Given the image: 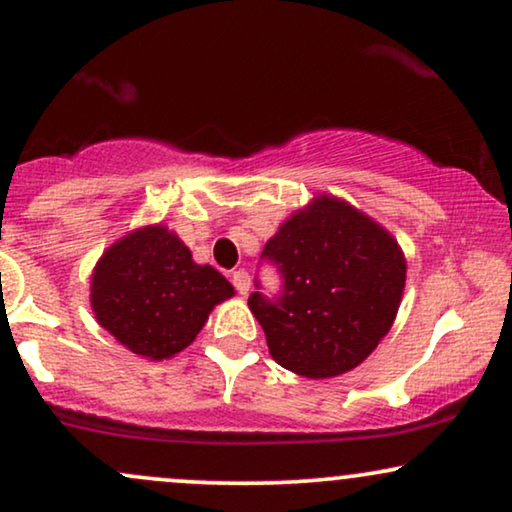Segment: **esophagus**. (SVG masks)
<instances>
[{
	"label": "esophagus",
	"mask_w": 512,
	"mask_h": 512,
	"mask_svg": "<svg viewBox=\"0 0 512 512\" xmlns=\"http://www.w3.org/2000/svg\"><path fill=\"white\" fill-rule=\"evenodd\" d=\"M230 279H233V286L237 289V293H247L249 291V275L244 270H235L233 275H230Z\"/></svg>",
	"instance_id": "obj_1"
}]
</instances>
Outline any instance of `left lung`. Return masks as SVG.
<instances>
[{"label": "left lung", "mask_w": 512, "mask_h": 512, "mask_svg": "<svg viewBox=\"0 0 512 512\" xmlns=\"http://www.w3.org/2000/svg\"><path fill=\"white\" fill-rule=\"evenodd\" d=\"M284 277L270 303L251 293L270 356L291 373L326 380L373 354L394 326L405 289L396 237L347 200L321 193L296 209L265 244Z\"/></svg>", "instance_id": "obj_1"}]
</instances>
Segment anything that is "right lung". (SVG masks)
Returning a JSON list of instances; mask_svg holds the SVG:
<instances>
[{"mask_svg":"<svg viewBox=\"0 0 512 512\" xmlns=\"http://www.w3.org/2000/svg\"><path fill=\"white\" fill-rule=\"evenodd\" d=\"M235 289L163 223L130 230L95 263L90 307L97 324L132 354L172 359L195 340L209 312Z\"/></svg>","mask_w":512,"mask_h":512,"instance_id":"1","label":"right lung"}]
</instances>
